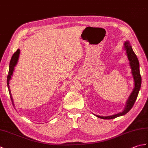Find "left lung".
<instances>
[{
	"label": "left lung",
	"instance_id": "obj_1",
	"mask_svg": "<svg viewBox=\"0 0 148 148\" xmlns=\"http://www.w3.org/2000/svg\"><path fill=\"white\" fill-rule=\"evenodd\" d=\"M124 46L125 49H126L128 60L130 62L129 64L130 65V68L132 69V73L134 80V88L133 90V92H132L131 95L128 97V99L127 100V102L126 103V106H125V108L123 111L118 113V114L109 116H100L98 115H95L97 117H98L99 118L105 119H114L118 117V116H123L127 114V113L132 108L134 103L136 102V100L137 98L138 94H139V92L141 86V76L139 71V60H138V58L136 55L135 54L132 48V46H130V42L128 41H126L124 43Z\"/></svg>",
	"mask_w": 148,
	"mask_h": 148
}]
</instances>
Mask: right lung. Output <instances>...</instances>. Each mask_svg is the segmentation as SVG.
Wrapping results in <instances>:
<instances>
[{
	"instance_id": "1",
	"label": "right lung",
	"mask_w": 148,
	"mask_h": 148,
	"mask_svg": "<svg viewBox=\"0 0 148 148\" xmlns=\"http://www.w3.org/2000/svg\"><path fill=\"white\" fill-rule=\"evenodd\" d=\"M19 55H20V49H18L17 51L14 52V53L13 54V55L12 56L11 59L10 63H9V72H8V77H7V84H8V90H9V95H10V97L11 99L12 102V99L11 97V91L10 89H9V80L11 79V76L12 75V73H13V71H14V66L16 65L18 60L19 58Z\"/></svg>"
}]
</instances>
